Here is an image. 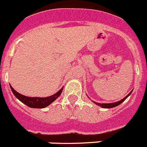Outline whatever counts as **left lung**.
<instances>
[{
    "mask_svg": "<svg viewBox=\"0 0 147 147\" xmlns=\"http://www.w3.org/2000/svg\"><path fill=\"white\" fill-rule=\"evenodd\" d=\"M131 92H129V94L127 95V96H125V98H123L122 100H119V101H118V102H113V103H102V104H101V103L96 102H94V101H93V102H94L95 104H96V105H99V106L102 107V108H113V107L117 106V105H120V104H121V102H123L125 101V100H126L128 96H129V95H130Z\"/></svg>",
    "mask_w": 147,
    "mask_h": 147,
    "instance_id": "left-lung-1",
    "label": "left lung"
}]
</instances>
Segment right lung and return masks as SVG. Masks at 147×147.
Masks as SVG:
<instances>
[{
    "label": "right lung",
    "instance_id": "1",
    "mask_svg": "<svg viewBox=\"0 0 147 147\" xmlns=\"http://www.w3.org/2000/svg\"><path fill=\"white\" fill-rule=\"evenodd\" d=\"M10 87H11V89L14 96L20 101L22 102V103H24L25 105H26L27 106L34 108H43L48 106L50 104H51L53 102L55 101L60 96L63 88H64V87H62L57 93H55V94L52 95V96H47V97H29V96H24V95L18 93V92H16L15 90L11 87V86H10Z\"/></svg>",
    "mask_w": 147,
    "mask_h": 147
}]
</instances>
